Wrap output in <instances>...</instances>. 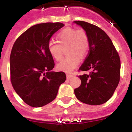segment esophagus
I'll list each match as a JSON object with an SVG mask.
<instances>
[{
	"label": "esophagus",
	"mask_w": 132,
	"mask_h": 132,
	"mask_svg": "<svg viewBox=\"0 0 132 132\" xmlns=\"http://www.w3.org/2000/svg\"><path fill=\"white\" fill-rule=\"evenodd\" d=\"M74 76V75H70V74H67L66 75V78H67V79H70V78H72V77H73Z\"/></svg>",
	"instance_id": "obj_1"
}]
</instances>
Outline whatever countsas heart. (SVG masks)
Instances as JSON below:
<instances>
[{"instance_id": "obj_1", "label": "heart", "mask_w": 132, "mask_h": 132, "mask_svg": "<svg viewBox=\"0 0 132 132\" xmlns=\"http://www.w3.org/2000/svg\"><path fill=\"white\" fill-rule=\"evenodd\" d=\"M57 43L50 42L48 51L55 60L60 61L62 57V49L66 47V53L68 55L57 64L59 70L70 72L80 63V57H84L89 50V39L83 29H75L67 27L57 35Z\"/></svg>"}]
</instances>
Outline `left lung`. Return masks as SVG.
<instances>
[{
    "instance_id": "8db88e82",
    "label": "left lung",
    "mask_w": 132,
    "mask_h": 132,
    "mask_svg": "<svg viewBox=\"0 0 132 132\" xmlns=\"http://www.w3.org/2000/svg\"><path fill=\"white\" fill-rule=\"evenodd\" d=\"M87 33L89 51L81 71L88 75L78 76L81 85L75 89L76 98L84 103L98 105L113 95L120 79V58L112 42L105 32L97 26L85 21H75Z\"/></svg>"
}]
</instances>
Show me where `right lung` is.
Returning <instances> with one entry per match:
<instances>
[{
    "label": "right lung",
    "mask_w": 132,
    "mask_h": 132,
    "mask_svg": "<svg viewBox=\"0 0 132 132\" xmlns=\"http://www.w3.org/2000/svg\"><path fill=\"white\" fill-rule=\"evenodd\" d=\"M64 25L45 23L31 27L15 41L10 56L11 81L25 103L41 107L56 98L58 88L66 79L64 72L54 67L48 51L51 37Z\"/></svg>",
    "instance_id": "add662e5"
}]
</instances>
